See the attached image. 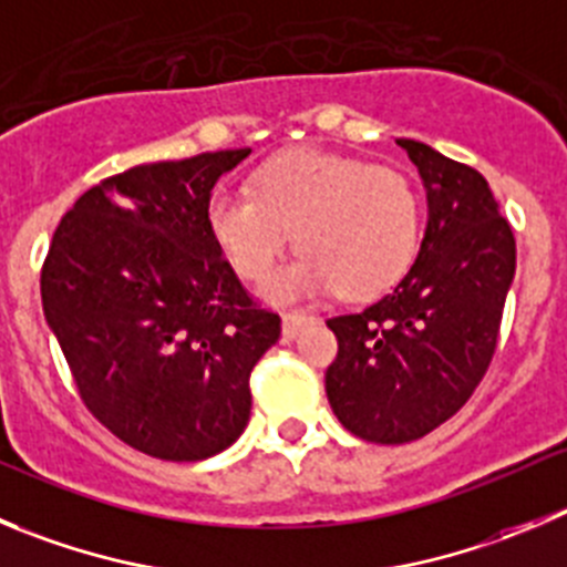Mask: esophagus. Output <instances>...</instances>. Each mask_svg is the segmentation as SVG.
<instances>
[{
    "label": "esophagus",
    "instance_id": "1",
    "mask_svg": "<svg viewBox=\"0 0 567 567\" xmlns=\"http://www.w3.org/2000/svg\"><path fill=\"white\" fill-rule=\"evenodd\" d=\"M310 316L308 313H285L282 316V332H285V338H296L299 336L301 330H305V327L310 324Z\"/></svg>",
    "mask_w": 567,
    "mask_h": 567
}]
</instances>
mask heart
Returning <instances> with one entry per match:
<instances>
[{
    "instance_id": "heart-1",
    "label": "heart",
    "mask_w": 567,
    "mask_h": 567,
    "mask_svg": "<svg viewBox=\"0 0 567 567\" xmlns=\"http://www.w3.org/2000/svg\"><path fill=\"white\" fill-rule=\"evenodd\" d=\"M206 226L229 266L259 282L293 237V262L262 285L277 305L338 288L347 299L389 290L420 248V195L394 167L296 147L266 162L251 189L218 187Z\"/></svg>"
}]
</instances>
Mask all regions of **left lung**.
I'll list each match as a JSON object with an SVG mask.
<instances>
[{"instance_id": "1", "label": "left lung", "mask_w": 567, "mask_h": 567, "mask_svg": "<svg viewBox=\"0 0 567 567\" xmlns=\"http://www.w3.org/2000/svg\"><path fill=\"white\" fill-rule=\"evenodd\" d=\"M420 171L427 226L400 285L361 313L327 321L332 414L374 444L422 439L451 420L489 369L515 279V235L478 171L396 140Z\"/></svg>"}]
</instances>
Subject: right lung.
<instances>
[{"label":"right lung","mask_w":567,"mask_h":567,"mask_svg":"<svg viewBox=\"0 0 567 567\" xmlns=\"http://www.w3.org/2000/svg\"><path fill=\"white\" fill-rule=\"evenodd\" d=\"M153 162L83 193L52 235L41 305L86 409L125 444L200 462L248 425L257 361L279 341L206 226L212 187L248 156Z\"/></svg>","instance_id":"1"}]
</instances>
